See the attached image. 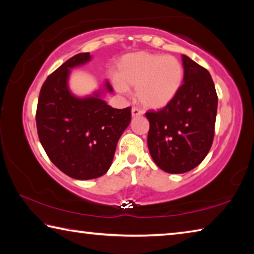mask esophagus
I'll return each mask as SVG.
<instances>
[{
	"label": "esophagus",
	"instance_id": "esophagus-1",
	"mask_svg": "<svg viewBox=\"0 0 254 254\" xmlns=\"http://www.w3.org/2000/svg\"><path fill=\"white\" fill-rule=\"evenodd\" d=\"M131 113H132V117L133 118H136V117H141V115H142V111L139 110V109H136V107H132Z\"/></svg>",
	"mask_w": 254,
	"mask_h": 254
}]
</instances>
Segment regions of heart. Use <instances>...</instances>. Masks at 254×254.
<instances>
[{"instance_id": "heart-1", "label": "heart", "mask_w": 254, "mask_h": 254, "mask_svg": "<svg viewBox=\"0 0 254 254\" xmlns=\"http://www.w3.org/2000/svg\"><path fill=\"white\" fill-rule=\"evenodd\" d=\"M183 81L184 67L175 56L136 51L119 60L113 84L120 93L135 87V97L141 105L159 110L175 100Z\"/></svg>"}]
</instances>
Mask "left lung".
I'll return each mask as SVG.
<instances>
[{
	"mask_svg": "<svg viewBox=\"0 0 254 254\" xmlns=\"http://www.w3.org/2000/svg\"><path fill=\"white\" fill-rule=\"evenodd\" d=\"M184 84L165 109L148 112V148L159 168L169 174L194 169L207 156L214 139L217 94L208 70L182 56Z\"/></svg>",
	"mask_w": 254,
	"mask_h": 254,
	"instance_id": "8db88e82",
	"label": "left lung"
}]
</instances>
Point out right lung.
I'll return each instance as SVG.
<instances>
[{
    "label": "right lung",
    "instance_id": "obj_1",
    "mask_svg": "<svg viewBox=\"0 0 254 254\" xmlns=\"http://www.w3.org/2000/svg\"><path fill=\"white\" fill-rule=\"evenodd\" d=\"M92 60L89 53L64 63L42 85L37 107L40 142L54 165L78 180L98 178L113 161L118 141L131 121V109H113L103 100L113 88L107 80L91 95L69 88L72 68Z\"/></svg>",
    "mask_w": 254,
    "mask_h": 254
}]
</instances>
